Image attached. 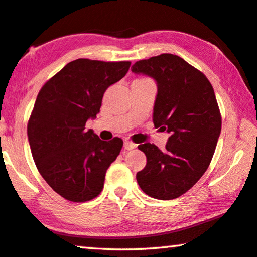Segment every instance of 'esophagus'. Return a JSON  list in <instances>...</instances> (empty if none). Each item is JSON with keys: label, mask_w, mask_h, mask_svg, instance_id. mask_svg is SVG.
<instances>
[{"label": "esophagus", "mask_w": 257, "mask_h": 257, "mask_svg": "<svg viewBox=\"0 0 257 257\" xmlns=\"http://www.w3.org/2000/svg\"><path fill=\"white\" fill-rule=\"evenodd\" d=\"M136 144L135 143H133V142H130V141H125L124 142V149L125 150H128V151H130V150H134L136 148Z\"/></svg>", "instance_id": "1"}]
</instances>
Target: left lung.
<instances>
[{
    "mask_svg": "<svg viewBox=\"0 0 257 257\" xmlns=\"http://www.w3.org/2000/svg\"><path fill=\"white\" fill-rule=\"evenodd\" d=\"M132 72L156 81L153 123L170 134L164 151L138 145L146 166L136 180L150 197L172 200L200 180L214 156L222 127L216 97L200 71L172 54L136 62Z\"/></svg>",
    "mask_w": 257,
    "mask_h": 257,
    "instance_id": "obj_1",
    "label": "left lung"
}]
</instances>
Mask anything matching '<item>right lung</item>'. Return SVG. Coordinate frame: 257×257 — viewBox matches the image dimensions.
Returning a JSON list of instances; mask_svg holds the SVG:
<instances>
[{"label": "right lung", "instance_id": "right-lung-1", "mask_svg": "<svg viewBox=\"0 0 257 257\" xmlns=\"http://www.w3.org/2000/svg\"><path fill=\"white\" fill-rule=\"evenodd\" d=\"M130 62L80 58L68 63L41 89L27 124L32 156L41 176L66 200L84 202L104 186L120 154L119 137L101 141L85 122L96 119L104 92L125 75Z\"/></svg>", "mask_w": 257, "mask_h": 257}]
</instances>
